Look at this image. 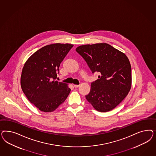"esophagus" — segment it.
<instances>
[{
    "mask_svg": "<svg viewBox=\"0 0 156 156\" xmlns=\"http://www.w3.org/2000/svg\"><path fill=\"white\" fill-rule=\"evenodd\" d=\"M80 86V85H74V87H75V88H78V87H79Z\"/></svg>",
    "mask_w": 156,
    "mask_h": 156,
    "instance_id": "obj_1",
    "label": "esophagus"
}]
</instances>
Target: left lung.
Wrapping results in <instances>:
<instances>
[{
	"label": "left lung",
	"mask_w": 156,
	"mask_h": 156,
	"mask_svg": "<svg viewBox=\"0 0 156 156\" xmlns=\"http://www.w3.org/2000/svg\"><path fill=\"white\" fill-rule=\"evenodd\" d=\"M76 50L93 74H99L98 79L91 83L90 93L86 98L100 112L114 109L131 89L132 69L128 57L105 43L82 45Z\"/></svg>",
	"instance_id": "8db88e82"
}]
</instances>
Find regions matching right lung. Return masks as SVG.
I'll list each match as a JSON object with an SVG mask.
<instances>
[{"mask_svg":"<svg viewBox=\"0 0 156 156\" xmlns=\"http://www.w3.org/2000/svg\"><path fill=\"white\" fill-rule=\"evenodd\" d=\"M73 44L55 43L34 52L26 62L20 78L24 94L43 112H52L63 104L71 89L56 80L60 64Z\"/></svg>","mask_w":156,"mask_h":156,"instance_id":"obj_1","label":"right lung"}]
</instances>
